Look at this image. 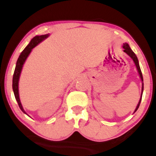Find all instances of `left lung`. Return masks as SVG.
<instances>
[{
	"label": "left lung",
	"mask_w": 156,
	"mask_h": 156,
	"mask_svg": "<svg viewBox=\"0 0 156 156\" xmlns=\"http://www.w3.org/2000/svg\"><path fill=\"white\" fill-rule=\"evenodd\" d=\"M122 48H124V52H125V53H127L129 56L130 57V58H132V59L133 60L134 63H135L136 64V67L137 69H138V72H139V76H140V78L141 80L143 81V76H142V73H141V69H140V67H139V61H138V58L136 57V55L135 53H133V51H132L131 49H130V48L129 47V45H128V43H124L123 44V46ZM143 89H144V83H142V88H141V98L140 100H139V103H138L137 106H136V108L135 112H136L137 111V109L139 108V105H140V103H141V97H142V92H143Z\"/></svg>",
	"instance_id": "1"
}]
</instances>
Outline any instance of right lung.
<instances>
[{
	"instance_id": "right-lung-1",
	"label": "right lung",
	"mask_w": 156,
	"mask_h": 156,
	"mask_svg": "<svg viewBox=\"0 0 156 156\" xmlns=\"http://www.w3.org/2000/svg\"><path fill=\"white\" fill-rule=\"evenodd\" d=\"M49 36V34H44V35H41V36H36L31 39V41L30 42V43L26 46V48L23 50V51L20 53V55L18 59H17V64H16V67L15 69V73L13 75V80H12V88H13L14 94H15V98L17 100V103L20 108L22 110V112L25 114H26V112L23 109L22 104H21L19 98V92H18V81H19V78L20 76L21 70H22V68L24 64L25 61L28 57V55H29V53H31V50L33 49L35 46H37L39 42H42V40H44V39H46Z\"/></svg>"
}]
</instances>
